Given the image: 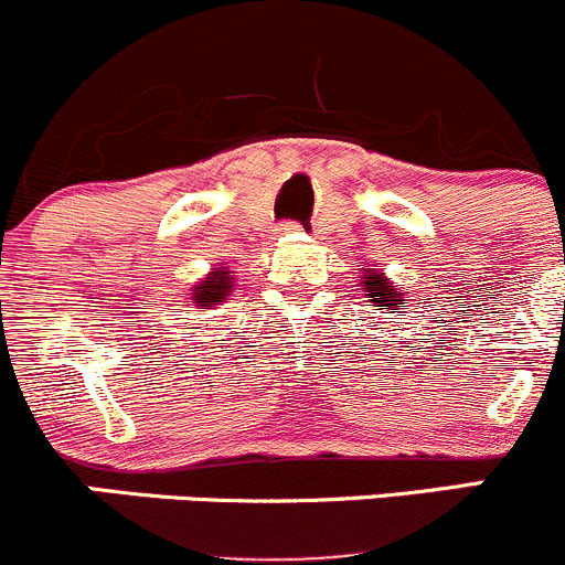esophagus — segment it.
I'll return each instance as SVG.
<instances>
[{"label": "esophagus", "instance_id": "esophagus-1", "mask_svg": "<svg viewBox=\"0 0 565 565\" xmlns=\"http://www.w3.org/2000/svg\"><path fill=\"white\" fill-rule=\"evenodd\" d=\"M301 225L299 222H285V225H280V233H285V236H290V233H299Z\"/></svg>", "mask_w": 565, "mask_h": 565}]
</instances>
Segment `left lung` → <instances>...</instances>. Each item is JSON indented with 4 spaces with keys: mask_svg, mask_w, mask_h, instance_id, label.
Here are the masks:
<instances>
[{
    "mask_svg": "<svg viewBox=\"0 0 565 565\" xmlns=\"http://www.w3.org/2000/svg\"><path fill=\"white\" fill-rule=\"evenodd\" d=\"M362 290H365V299L373 301V307H379V310L398 312L409 307V299L390 282V277H384V271H362Z\"/></svg>",
    "mask_w": 565,
    "mask_h": 565,
    "instance_id": "8db88e82",
    "label": "left lung"
}]
</instances>
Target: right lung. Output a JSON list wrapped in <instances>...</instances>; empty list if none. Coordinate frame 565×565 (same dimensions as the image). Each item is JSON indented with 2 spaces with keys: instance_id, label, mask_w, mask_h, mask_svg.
Masks as SVG:
<instances>
[{
  "instance_id": "add662e5",
  "label": "right lung",
  "mask_w": 565,
  "mask_h": 565,
  "mask_svg": "<svg viewBox=\"0 0 565 565\" xmlns=\"http://www.w3.org/2000/svg\"><path fill=\"white\" fill-rule=\"evenodd\" d=\"M233 290V271H227L225 266L222 269L209 271V277H203L198 285H194L192 301L198 310H211L214 305L225 301V296H231Z\"/></svg>"
}]
</instances>
